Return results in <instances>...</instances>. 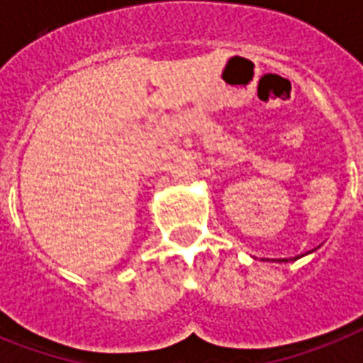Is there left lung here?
<instances>
[{
  "label": "left lung",
  "mask_w": 363,
  "mask_h": 363,
  "mask_svg": "<svg viewBox=\"0 0 363 363\" xmlns=\"http://www.w3.org/2000/svg\"><path fill=\"white\" fill-rule=\"evenodd\" d=\"M294 259H296V258H294ZM282 262H288V259H286V258H284V259H282Z\"/></svg>",
  "instance_id": "1"
}]
</instances>
